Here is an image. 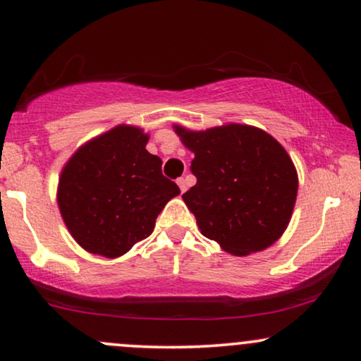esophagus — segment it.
<instances>
[{"label": "esophagus", "instance_id": "esophagus-1", "mask_svg": "<svg viewBox=\"0 0 361 361\" xmlns=\"http://www.w3.org/2000/svg\"><path fill=\"white\" fill-rule=\"evenodd\" d=\"M177 185H179L180 192H185V190H187V180L184 179V177H180V179H177Z\"/></svg>", "mask_w": 361, "mask_h": 361}]
</instances>
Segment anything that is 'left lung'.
<instances>
[{"instance_id": "1", "label": "left lung", "mask_w": 361, "mask_h": 361, "mask_svg": "<svg viewBox=\"0 0 361 361\" xmlns=\"http://www.w3.org/2000/svg\"><path fill=\"white\" fill-rule=\"evenodd\" d=\"M194 152L197 184L182 199L202 235L226 253L248 256L278 241L298 197V171L288 151L256 126L230 123L192 131L174 125Z\"/></svg>"}]
</instances>
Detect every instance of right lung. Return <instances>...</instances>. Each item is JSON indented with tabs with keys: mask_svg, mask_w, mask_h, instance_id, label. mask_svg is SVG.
I'll use <instances>...</instances> for the list:
<instances>
[{
	"mask_svg": "<svg viewBox=\"0 0 361 361\" xmlns=\"http://www.w3.org/2000/svg\"><path fill=\"white\" fill-rule=\"evenodd\" d=\"M149 135L118 125L73 152L59 177L57 205L72 238L92 255L118 258L154 230L167 202L180 194L147 152Z\"/></svg>",
	"mask_w": 361,
	"mask_h": 361,
	"instance_id": "right-lung-1",
	"label": "right lung"
}]
</instances>
